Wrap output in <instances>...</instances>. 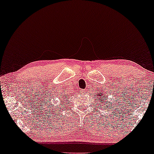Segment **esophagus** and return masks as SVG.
I'll list each match as a JSON object with an SVG mask.
<instances>
[{
	"instance_id": "obj_1",
	"label": "esophagus",
	"mask_w": 154,
	"mask_h": 154,
	"mask_svg": "<svg viewBox=\"0 0 154 154\" xmlns=\"http://www.w3.org/2000/svg\"><path fill=\"white\" fill-rule=\"evenodd\" d=\"M82 92H83V94H85L88 93V90H87V89H85L84 90H83V91H82Z\"/></svg>"
}]
</instances>
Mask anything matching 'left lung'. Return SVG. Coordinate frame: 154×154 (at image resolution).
<instances>
[{"label": "left lung", "instance_id": "1", "mask_svg": "<svg viewBox=\"0 0 154 154\" xmlns=\"http://www.w3.org/2000/svg\"><path fill=\"white\" fill-rule=\"evenodd\" d=\"M106 94L108 95V93H106L105 92H97L96 94L94 95V98H95V100H97L99 104H101V103H102V104H107L106 100L108 96L106 95ZM109 106H111L110 104H108L107 106H104V107H106V109L108 108Z\"/></svg>", "mask_w": 154, "mask_h": 154}]
</instances>
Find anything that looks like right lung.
<instances>
[{"mask_svg": "<svg viewBox=\"0 0 154 154\" xmlns=\"http://www.w3.org/2000/svg\"><path fill=\"white\" fill-rule=\"evenodd\" d=\"M61 96H62V98H64V99H66V100H65V101H66V100H67L66 97H68V96H69V94H67L65 93V92H64V94H61Z\"/></svg>", "mask_w": 154, "mask_h": 154, "instance_id": "obj_1", "label": "right lung"}]
</instances>
